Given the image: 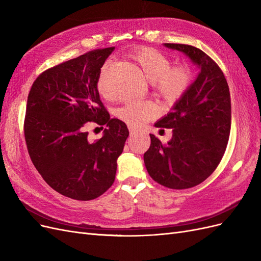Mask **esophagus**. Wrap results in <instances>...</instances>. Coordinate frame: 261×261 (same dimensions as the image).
Instances as JSON below:
<instances>
[{"label": "esophagus", "instance_id": "34e87169", "mask_svg": "<svg viewBox=\"0 0 261 261\" xmlns=\"http://www.w3.org/2000/svg\"><path fill=\"white\" fill-rule=\"evenodd\" d=\"M128 129H129V133H130L132 136H133V135H137V134L140 133V129H138V128H136V127H133V126H129Z\"/></svg>", "mask_w": 261, "mask_h": 261}]
</instances>
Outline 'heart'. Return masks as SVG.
<instances>
[{
    "mask_svg": "<svg viewBox=\"0 0 261 261\" xmlns=\"http://www.w3.org/2000/svg\"><path fill=\"white\" fill-rule=\"evenodd\" d=\"M130 60L146 80L151 83L158 96L169 102L178 100L193 82L192 68L187 64L171 66L170 60L153 49H137L130 54ZM96 89L100 97L108 96L107 66L100 69ZM154 114L155 110L151 105L139 101H129L118 111V117L129 125L143 124Z\"/></svg>",
    "mask_w": 261,
    "mask_h": 261,
    "instance_id": "1",
    "label": "heart"
}]
</instances>
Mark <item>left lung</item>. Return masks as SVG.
<instances>
[{
    "label": "left lung",
    "mask_w": 261,
    "mask_h": 261,
    "mask_svg": "<svg viewBox=\"0 0 261 261\" xmlns=\"http://www.w3.org/2000/svg\"><path fill=\"white\" fill-rule=\"evenodd\" d=\"M164 45L185 53L200 72L172 111L154 124L172 128V139L163 145L150 134L144 161L156 183L186 189L208 178L225 152L231 130L230 90L222 70L203 51L188 44Z\"/></svg>",
    "instance_id": "1"
}]
</instances>
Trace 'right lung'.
I'll return each mask as SVG.
<instances>
[{
  "mask_svg": "<svg viewBox=\"0 0 261 261\" xmlns=\"http://www.w3.org/2000/svg\"><path fill=\"white\" fill-rule=\"evenodd\" d=\"M114 46L87 52L44 70L28 94L23 133L30 159L50 187L75 200H91L115 179L116 160L129 133L100 100L96 82ZM106 125L92 143L84 124Z\"/></svg>",
  "mask_w": 261,
  "mask_h": 261,
  "instance_id": "right-lung-1",
  "label": "right lung"
}]
</instances>
